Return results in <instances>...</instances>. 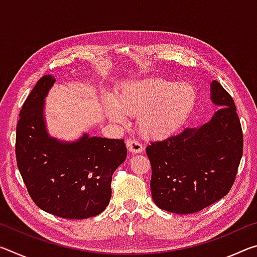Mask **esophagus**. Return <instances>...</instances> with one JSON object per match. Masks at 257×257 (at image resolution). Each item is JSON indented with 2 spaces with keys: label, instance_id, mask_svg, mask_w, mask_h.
Wrapping results in <instances>:
<instances>
[{
  "label": "esophagus",
  "instance_id": "obj_1",
  "mask_svg": "<svg viewBox=\"0 0 257 257\" xmlns=\"http://www.w3.org/2000/svg\"><path fill=\"white\" fill-rule=\"evenodd\" d=\"M125 145L128 147V151L132 152V153H142L144 151V147H143L141 143L138 141H135V139H127Z\"/></svg>",
  "mask_w": 257,
  "mask_h": 257
}]
</instances>
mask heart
Instances as JSON below:
<instances>
[{"instance_id": "obj_1", "label": "heart", "mask_w": 257, "mask_h": 257, "mask_svg": "<svg viewBox=\"0 0 257 257\" xmlns=\"http://www.w3.org/2000/svg\"><path fill=\"white\" fill-rule=\"evenodd\" d=\"M195 104L196 92L189 84L152 78L123 86L107 104L106 112L116 122L123 120V114L138 116L143 136L161 139L179 132Z\"/></svg>"}]
</instances>
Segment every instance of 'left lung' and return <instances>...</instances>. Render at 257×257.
I'll return each instance as SVG.
<instances>
[{"instance_id":"8db88e82","label":"left lung","mask_w":257,"mask_h":257,"mask_svg":"<svg viewBox=\"0 0 257 257\" xmlns=\"http://www.w3.org/2000/svg\"><path fill=\"white\" fill-rule=\"evenodd\" d=\"M211 99L221 107L208 122L146 147L152 198L161 210L196 213L231 189L242 156L240 120L231 95L216 80Z\"/></svg>"}]
</instances>
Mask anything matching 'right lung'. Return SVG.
Here are the masks:
<instances>
[{
	"mask_svg": "<svg viewBox=\"0 0 257 257\" xmlns=\"http://www.w3.org/2000/svg\"><path fill=\"white\" fill-rule=\"evenodd\" d=\"M54 81L43 76L26 98L17 124V164L38 207L64 219H87L108 205L112 175L127 158V147L123 139L87 134L72 143L49 136L44 98Z\"/></svg>",
	"mask_w": 257,
	"mask_h": 257,
	"instance_id": "1",
	"label": "right lung"
}]
</instances>
